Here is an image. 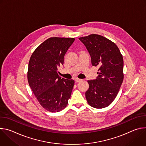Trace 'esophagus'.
<instances>
[{
  "mask_svg": "<svg viewBox=\"0 0 146 146\" xmlns=\"http://www.w3.org/2000/svg\"><path fill=\"white\" fill-rule=\"evenodd\" d=\"M74 80H75V81H76V82H80V81H82V80H81V79H80V78H76Z\"/></svg>",
  "mask_w": 146,
  "mask_h": 146,
  "instance_id": "obj_1",
  "label": "esophagus"
}]
</instances>
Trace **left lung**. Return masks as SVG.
<instances>
[{"label":"left lung","mask_w":146,"mask_h":146,"mask_svg":"<svg viewBox=\"0 0 146 146\" xmlns=\"http://www.w3.org/2000/svg\"><path fill=\"white\" fill-rule=\"evenodd\" d=\"M78 39L88 50L92 65L99 67L96 78L88 80L87 100L94 108H106L116 98L123 81L122 56L115 44L102 36L94 34Z\"/></svg>","instance_id":"1"}]
</instances>
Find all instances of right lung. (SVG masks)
<instances>
[{
	"instance_id": "obj_1",
	"label": "right lung",
	"mask_w": 146,
	"mask_h": 146,
	"mask_svg": "<svg viewBox=\"0 0 146 146\" xmlns=\"http://www.w3.org/2000/svg\"><path fill=\"white\" fill-rule=\"evenodd\" d=\"M75 38L51 37L32 54L28 71L29 85L43 108L58 112L66 108L74 86L73 80L60 78L58 68Z\"/></svg>"
}]
</instances>
